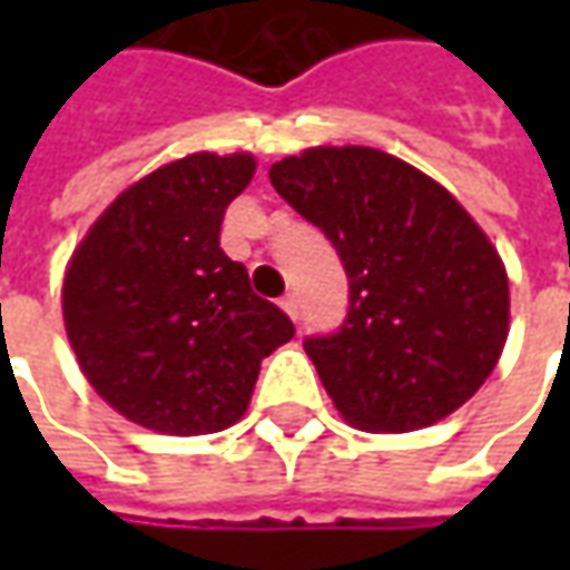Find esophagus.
Returning <instances> with one entry per match:
<instances>
[{"instance_id": "34e87169", "label": "esophagus", "mask_w": 570, "mask_h": 570, "mask_svg": "<svg viewBox=\"0 0 570 570\" xmlns=\"http://www.w3.org/2000/svg\"><path fill=\"white\" fill-rule=\"evenodd\" d=\"M282 311H285V314H288L292 320L301 317V301H297V295L282 297Z\"/></svg>"}]
</instances>
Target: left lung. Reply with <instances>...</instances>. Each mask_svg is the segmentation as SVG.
<instances>
[{
	"mask_svg": "<svg viewBox=\"0 0 570 570\" xmlns=\"http://www.w3.org/2000/svg\"><path fill=\"white\" fill-rule=\"evenodd\" d=\"M269 180L348 275L340 330L304 340L342 419L400 434L456 412L494 371L511 320L504 263L470 212L364 145L307 148Z\"/></svg>",
	"mask_w": 570,
	"mask_h": 570,
	"instance_id": "obj_1",
	"label": "left lung"
}]
</instances>
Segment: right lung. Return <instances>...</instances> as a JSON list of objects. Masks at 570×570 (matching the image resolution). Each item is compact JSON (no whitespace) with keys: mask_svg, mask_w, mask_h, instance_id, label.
<instances>
[{"mask_svg":"<svg viewBox=\"0 0 570 570\" xmlns=\"http://www.w3.org/2000/svg\"><path fill=\"white\" fill-rule=\"evenodd\" d=\"M250 155H187L120 193L72 253L62 320L81 374L136 425L193 438L234 425L259 362L295 323L222 250Z\"/></svg>","mask_w":570,"mask_h":570,"instance_id":"add662e5","label":"right lung"}]
</instances>
